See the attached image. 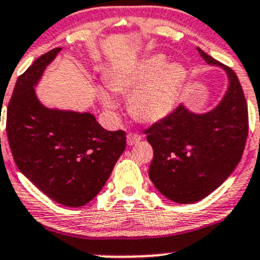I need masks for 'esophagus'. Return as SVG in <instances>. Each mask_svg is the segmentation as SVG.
I'll return each instance as SVG.
<instances>
[{
	"mask_svg": "<svg viewBox=\"0 0 260 260\" xmlns=\"http://www.w3.org/2000/svg\"><path fill=\"white\" fill-rule=\"evenodd\" d=\"M141 140H142V137H141L140 135H137V133H129V135L127 136V145L128 146L137 145Z\"/></svg>",
	"mask_w": 260,
	"mask_h": 260,
	"instance_id": "34e87169",
	"label": "esophagus"
}]
</instances>
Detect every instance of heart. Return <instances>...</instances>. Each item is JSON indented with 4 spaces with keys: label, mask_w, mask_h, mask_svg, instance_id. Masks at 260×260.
<instances>
[{
    "label": "heart",
    "mask_w": 260,
    "mask_h": 260,
    "mask_svg": "<svg viewBox=\"0 0 260 260\" xmlns=\"http://www.w3.org/2000/svg\"><path fill=\"white\" fill-rule=\"evenodd\" d=\"M186 68L179 61H169L162 54H153L135 67L115 70L106 77V84L115 95H129L128 108L135 119L153 124L175 111L186 81ZM95 95L106 111H114L117 101L101 88Z\"/></svg>",
    "instance_id": "heart-1"
}]
</instances>
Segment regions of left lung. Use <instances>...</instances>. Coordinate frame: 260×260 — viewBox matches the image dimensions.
<instances>
[{"label": "left lung", "mask_w": 260, "mask_h": 260, "mask_svg": "<svg viewBox=\"0 0 260 260\" xmlns=\"http://www.w3.org/2000/svg\"><path fill=\"white\" fill-rule=\"evenodd\" d=\"M206 64L221 68L228 86L221 101L196 113L185 104L146 131L153 148L148 176L159 193L177 204L203 200L232 175L245 147L248 107L239 79L198 48Z\"/></svg>", "instance_id": "8db88e82"}]
</instances>
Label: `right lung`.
<instances>
[{
  "label": "right lung",
  "mask_w": 260,
  "mask_h": 260,
  "mask_svg": "<svg viewBox=\"0 0 260 260\" xmlns=\"http://www.w3.org/2000/svg\"><path fill=\"white\" fill-rule=\"evenodd\" d=\"M61 48L36 59L18 77L7 108V137L16 166L61 205L93 200L125 148V133L111 132L90 112L49 108L36 95L46 68Z\"/></svg>",
  "instance_id": "1"
}]
</instances>
